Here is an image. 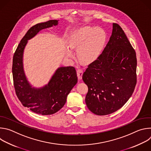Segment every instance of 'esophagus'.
<instances>
[{
    "label": "esophagus",
    "mask_w": 151,
    "mask_h": 151,
    "mask_svg": "<svg viewBox=\"0 0 151 151\" xmlns=\"http://www.w3.org/2000/svg\"><path fill=\"white\" fill-rule=\"evenodd\" d=\"M76 72H77V75H78V78L79 79H82V76L83 74V70L82 69L80 68H78L76 70Z\"/></svg>",
    "instance_id": "obj_1"
}]
</instances>
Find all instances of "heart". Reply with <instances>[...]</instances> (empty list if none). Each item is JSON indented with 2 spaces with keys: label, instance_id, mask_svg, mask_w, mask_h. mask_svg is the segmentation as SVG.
<instances>
[{
  "label": "heart",
  "instance_id": "1",
  "mask_svg": "<svg viewBox=\"0 0 151 151\" xmlns=\"http://www.w3.org/2000/svg\"><path fill=\"white\" fill-rule=\"evenodd\" d=\"M107 39L105 30L101 27L85 26L78 30L72 36L70 45L78 48L79 59L84 63L95 61L100 55ZM71 50L67 51V56L73 57Z\"/></svg>",
  "mask_w": 151,
  "mask_h": 151
}]
</instances>
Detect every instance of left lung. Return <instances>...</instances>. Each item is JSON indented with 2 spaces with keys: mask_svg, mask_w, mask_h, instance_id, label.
I'll use <instances>...</instances> for the list:
<instances>
[{
  "mask_svg": "<svg viewBox=\"0 0 151 151\" xmlns=\"http://www.w3.org/2000/svg\"><path fill=\"white\" fill-rule=\"evenodd\" d=\"M136 68L135 50L120 26L113 23L112 35L103 51L82 75L88 88L85 103L89 110L106 115L122 107L134 92Z\"/></svg>",
  "mask_w": 151,
  "mask_h": 151,
  "instance_id": "8db88e82",
  "label": "left lung"
}]
</instances>
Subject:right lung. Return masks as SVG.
<instances>
[{
	"mask_svg": "<svg viewBox=\"0 0 151 151\" xmlns=\"http://www.w3.org/2000/svg\"><path fill=\"white\" fill-rule=\"evenodd\" d=\"M58 21L52 19L32 26L21 40L13 57L12 71L17 97L24 106L42 115L54 114L61 109L78 82L76 71L72 66L58 68L49 83L40 88L32 87L25 75L23 57L27 40L41 30L57 26Z\"/></svg>",
	"mask_w": 151,
	"mask_h": 151,
	"instance_id": "right-lung-1",
	"label": "right lung"
}]
</instances>
